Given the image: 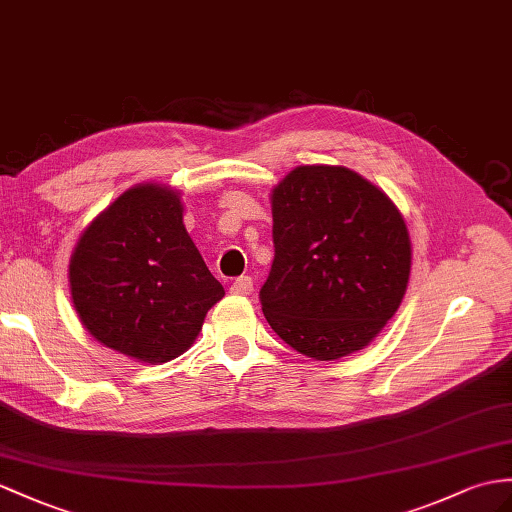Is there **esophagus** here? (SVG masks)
Masks as SVG:
<instances>
[{
	"label": "esophagus",
	"mask_w": 512,
	"mask_h": 512,
	"mask_svg": "<svg viewBox=\"0 0 512 512\" xmlns=\"http://www.w3.org/2000/svg\"><path fill=\"white\" fill-rule=\"evenodd\" d=\"M230 291H232L234 295H252V293H254V280L249 278V276L236 278V280L232 282V286H230Z\"/></svg>",
	"instance_id": "obj_1"
}]
</instances>
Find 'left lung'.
Wrapping results in <instances>:
<instances>
[{
	"instance_id": "1",
	"label": "left lung",
	"mask_w": 512,
	"mask_h": 512,
	"mask_svg": "<svg viewBox=\"0 0 512 512\" xmlns=\"http://www.w3.org/2000/svg\"><path fill=\"white\" fill-rule=\"evenodd\" d=\"M273 265L260 304L282 341L315 360L352 354L400 308L410 239L400 210L345 167H297L271 195Z\"/></svg>"
}]
</instances>
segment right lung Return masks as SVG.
<instances>
[{
  "label": "right lung",
  "instance_id": "1",
  "mask_svg": "<svg viewBox=\"0 0 512 512\" xmlns=\"http://www.w3.org/2000/svg\"><path fill=\"white\" fill-rule=\"evenodd\" d=\"M69 282L84 328L143 363L189 350L226 295L186 234L178 193L158 184L134 186L84 230Z\"/></svg>",
  "mask_w": 512,
  "mask_h": 512
}]
</instances>
